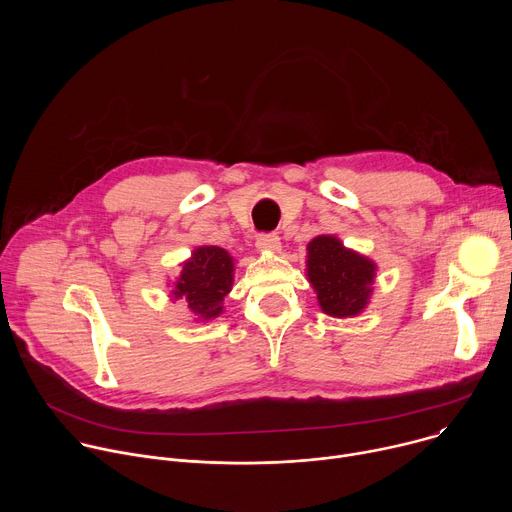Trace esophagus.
<instances>
[{"label": "esophagus", "instance_id": "1", "mask_svg": "<svg viewBox=\"0 0 512 512\" xmlns=\"http://www.w3.org/2000/svg\"><path fill=\"white\" fill-rule=\"evenodd\" d=\"M257 251H263V253H277L281 249V243H279V237L277 235H261L257 239Z\"/></svg>", "mask_w": 512, "mask_h": 512}]
</instances>
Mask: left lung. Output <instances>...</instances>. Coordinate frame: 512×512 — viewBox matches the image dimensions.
Listing matches in <instances>:
<instances>
[{
	"mask_svg": "<svg viewBox=\"0 0 512 512\" xmlns=\"http://www.w3.org/2000/svg\"><path fill=\"white\" fill-rule=\"evenodd\" d=\"M306 271L324 314L348 318L367 308L377 265L369 257L346 249L340 239L332 235L312 239Z\"/></svg>",
	"mask_w": 512,
	"mask_h": 512,
	"instance_id": "8db88e82",
	"label": "left lung"
}]
</instances>
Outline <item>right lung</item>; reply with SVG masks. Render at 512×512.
Returning <instances> with one entry per match:
<instances>
[{"label": "right lung", "instance_id": "right-lung-1", "mask_svg": "<svg viewBox=\"0 0 512 512\" xmlns=\"http://www.w3.org/2000/svg\"><path fill=\"white\" fill-rule=\"evenodd\" d=\"M235 259L229 251L202 245L192 251V257L182 263L180 277L174 281L172 298L186 300L196 322L221 316L225 296L233 287Z\"/></svg>", "mask_w": 512, "mask_h": 512}]
</instances>
